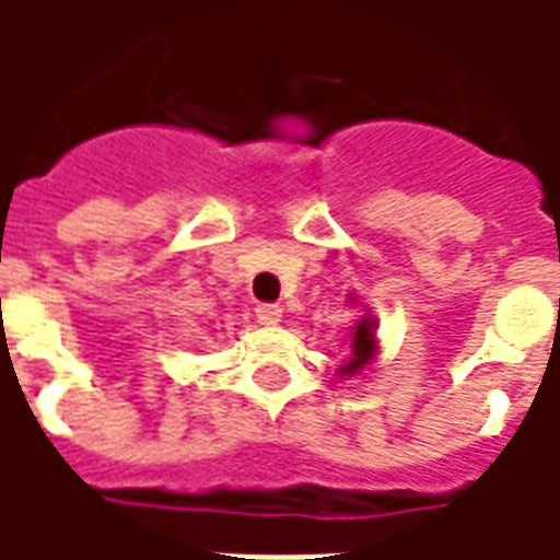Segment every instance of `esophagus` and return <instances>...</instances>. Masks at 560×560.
I'll list each match as a JSON object with an SVG mask.
<instances>
[{"label": "esophagus", "instance_id": "esophagus-1", "mask_svg": "<svg viewBox=\"0 0 560 560\" xmlns=\"http://www.w3.org/2000/svg\"><path fill=\"white\" fill-rule=\"evenodd\" d=\"M257 324H264V327H276L281 320V305L276 303H264V305H257Z\"/></svg>", "mask_w": 560, "mask_h": 560}]
</instances>
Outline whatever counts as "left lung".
Segmentation results:
<instances>
[{
	"label": "left lung",
	"instance_id": "obj_1",
	"mask_svg": "<svg viewBox=\"0 0 560 560\" xmlns=\"http://www.w3.org/2000/svg\"><path fill=\"white\" fill-rule=\"evenodd\" d=\"M372 357H375V324L363 317L357 327H353V345H351V357H348V363L341 365V375H357L360 369L372 363Z\"/></svg>",
	"mask_w": 560,
	"mask_h": 560
}]
</instances>
